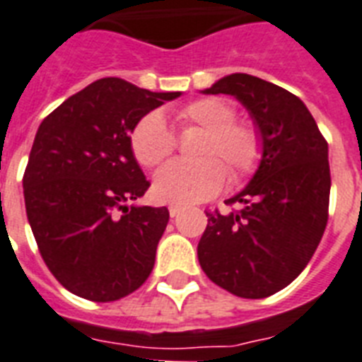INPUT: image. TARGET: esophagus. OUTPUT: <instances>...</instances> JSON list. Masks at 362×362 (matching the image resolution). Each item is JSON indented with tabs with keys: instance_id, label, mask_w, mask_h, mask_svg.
Wrapping results in <instances>:
<instances>
[{
	"instance_id": "1",
	"label": "esophagus",
	"mask_w": 362,
	"mask_h": 362,
	"mask_svg": "<svg viewBox=\"0 0 362 362\" xmlns=\"http://www.w3.org/2000/svg\"><path fill=\"white\" fill-rule=\"evenodd\" d=\"M170 216H177L181 213V205H170Z\"/></svg>"
}]
</instances>
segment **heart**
I'll return each mask as SVG.
<instances>
[{"instance_id": "obj_1", "label": "heart", "mask_w": 362, "mask_h": 362, "mask_svg": "<svg viewBox=\"0 0 362 362\" xmlns=\"http://www.w3.org/2000/svg\"><path fill=\"white\" fill-rule=\"evenodd\" d=\"M237 110L222 98H202L177 112L183 127L205 131L199 163L172 160L155 174L153 194L164 203L190 205L218 194L228 181L229 166L235 179L255 172L261 160V136L252 124L237 122ZM175 148L174 131L160 112H148L131 131V149L142 166H157Z\"/></svg>"}]
</instances>
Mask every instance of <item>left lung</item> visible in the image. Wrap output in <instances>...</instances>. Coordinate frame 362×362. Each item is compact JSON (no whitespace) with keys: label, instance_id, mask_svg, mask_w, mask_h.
I'll list each match as a JSON object with an SVG mask.
<instances>
[{"label":"left lung","instance_id":"obj_1","mask_svg":"<svg viewBox=\"0 0 362 362\" xmlns=\"http://www.w3.org/2000/svg\"><path fill=\"white\" fill-rule=\"evenodd\" d=\"M203 94L235 95L246 107L262 155L247 187L228 199L240 211L207 213L199 264L211 281L238 298H268L300 276L325 231L327 142L305 103L274 83L231 74Z\"/></svg>","mask_w":362,"mask_h":362}]
</instances>
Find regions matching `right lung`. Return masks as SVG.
Listing matches in <instances>:
<instances>
[{
  "label": "right lung",
  "instance_id": "right-lung-1",
  "mask_svg": "<svg viewBox=\"0 0 362 362\" xmlns=\"http://www.w3.org/2000/svg\"><path fill=\"white\" fill-rule=\"evenodd\" d=\"M179 95L105 77L70 95L38 127L23 174L27 220L46 267L71 294L120 300L153 270L170 213L127 207L149 188L131 131Z\"/></svg>",
  "mask_w": 362,
  "mask_h": 362
}]
</instances>
